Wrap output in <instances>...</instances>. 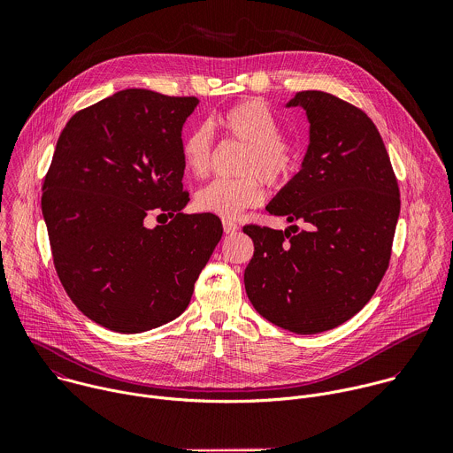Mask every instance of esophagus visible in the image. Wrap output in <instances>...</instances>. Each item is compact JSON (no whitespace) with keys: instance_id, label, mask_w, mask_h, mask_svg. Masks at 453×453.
Listing matches in <instances>:
<instances>
[{"instance_id":"obj_1","label":"esophagus","mask_w":453,"mask_h":453,"mask_svg":"<svg viewBox=\"0 0 453 453\" xmlns=\"http://www.w3.org/2000/svg\"><path fill=\"white\" fill-rule=\"evenodd\" d=\"M222 226H224V233L226 234H234L238 231V224L233 222V220H224Z\"/></svg>"}]
</instances>
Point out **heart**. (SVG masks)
<instances>
[{
  "label": "heart",
  "mask_w": 453,
  "mask_h": 453,
  "mask_svg": "<svg viewBox=\"0 0 453 453\" xmlns=\"http://www.w3.org/2000/svg\"><path fill=\"white\" fill-rule=\"evenodd\" d=\"M217 123L231 140L247 149L240 163L243 175L211 180L197 191L196 204L204 213L231 220L264 201L260 177L273 188L285 186L299 168V154L290 142L281 138L280 119L260 100L249 98L231 105L217 118ZM180 154L191 175H206L213 154L210 125L193 127L182 138Z\"/></svg>",
  "instance_id": "heart-1"
}]
</instances>
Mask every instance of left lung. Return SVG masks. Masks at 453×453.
<instances>
[{
  "instance_id": "1",
  "label": "left lung",
  "mask_w": 453,
  "mask_h": 453,
  "mask_svg": "<svg viewBox=\"0 0 453 453\" xmlns=\"http://www.w3.org/2000/svg\"><path fill=\"white\" fill-rule=\"evenodd\" d=\"M310 143L301 170L267 211L301 222L285 231L245 226L254 254L243 273L256 311L299 335L337 328L372 297L391 260L400 189L381 136L358 107L301 91Z\"/></svg>"
}]
</instances>
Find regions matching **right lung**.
I'll return each instance as SVG.
<instances>
[{"instance_id": "right-lung-1", "label": "right lung", "mask_w": 453, "mask_h": 453, "mask_svg": "<svg viewBox=\"0 0 453 453\" xmlns=\"http://www.w3.org/2000/svg\"><path fill=\"white\" fill-rule=\"evenodd\" d=\"M196 96L123 89L72 116L42 184L55 271L77 308L118 334L179 317L222 238L211 213L186 215L182 125ZM171 222L150 230L149 214Z\"/></svg>"}]
</instances>
